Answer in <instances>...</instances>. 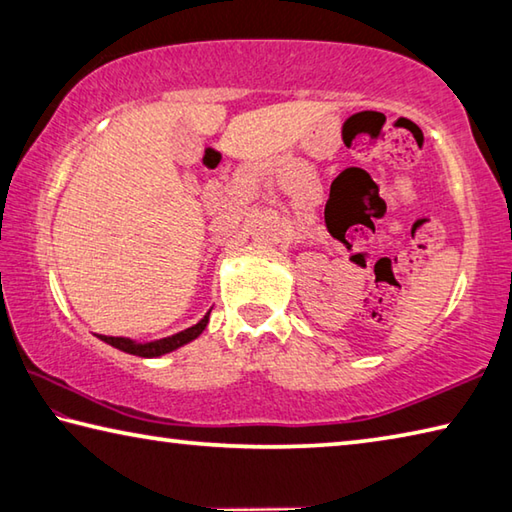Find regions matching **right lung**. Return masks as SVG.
Instances as JSON below:
<instances>
[{"instance_id": "obj_1", "label": "right lung", "mask_w": 512, "mask_h": 512, "mask_svg": "<svg viewBox=\"0 0 512 512\" xmlns=\"http://www.w3.org/2000/svg\"><path fill=\"white\" fill-rule=\"evenodd\" d=\"M207 323H210V314H205L196 325L183 329V332L164 336V339H158V341H146V343L124 339V336H99V339L121 352L135 354V357H144V359H153V357H162V354H169L173 350L183 348V345H187V343H192L194 339H198V336L203 334Z\"/></svg>"}]
</instances>
